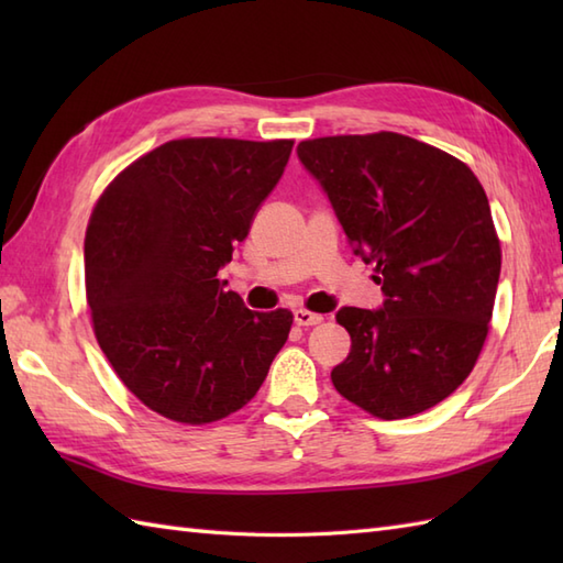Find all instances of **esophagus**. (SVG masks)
<instances>
[{"label": "esophagus", "instance_id": "obj_1", "mask_svg": "<svg viewBox=\"0 0 563 563\" xmlns=\"http://www.w3.org/2000/svg\"><path fill=\"white\" fill-rule=\"evenodd\" d=\"M321 321H324V317H321V314L309 312V309H295V324L297 327H317V324H321Z\"/></svg>", "mask_w": 563, "mask_h": 563}]
</instances>
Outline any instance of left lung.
Instances as JSON below:
<instances>
[{"mask_svg": "<svg viewBox=\"0 0 563 563\" xmlns=\"http://www.w3.org/2000/svg\"><path fill=\"white\" fill-rule=\"evenodd\" d=\"M297 154L387 297L377 312L336 314L351 353L333 387L382 421L421 413L470 377L494 314L500 242L479 178L387 130L305 140Z\"/></svg>", "mask_w": 563, "mask_h": 563, "instance_id": "1", "label": "left lung"}]
</instances>
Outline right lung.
Here are the masks:
<instances>
[{"label": "right lung", "mask_w": 563, "mask_h": 563, "mask_svg": "<svg viewBox=\"0 0 563 563\" xmlns=\"http://www.w3.org/2000/svg\"><path fill=\"white\" fill-rule=\"evenodd\" d=\"M292 140L184 137L142 154L99 196L84 236L91 327L115 375L176 423L242 409L292 327L251 312L218 271L283 176Z\"/></svg>", "instance_id": "add662e5"}]
</instances>
